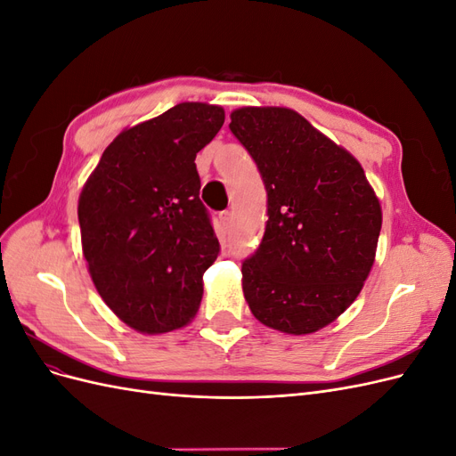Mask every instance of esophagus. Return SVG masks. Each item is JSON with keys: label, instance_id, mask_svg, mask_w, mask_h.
Wrapping results in <instances>:
<instances>
[{"label": "esophagus", "instance_id": "esophagus-1", "mask_svg": "<svg viewBox=\"0 0 456 456\" xmlns=\"http://www.w3.org/2000/svg\"><path fill=\"white\" fill-rule=\"evenodd\" d=\"M218 218H220V224H223L224 228L232 226V211H223Z\"/></svg>", "mask_w": 456, "mask_h": 456}]
</instances>
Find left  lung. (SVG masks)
I'll list each match as a JSON object with an SVG mask.
<instances>
[{
  "label": "left lung",
  "instance_id": "1",
  "mask_svg": "<svg viewBox=\"0 0 456 456\" xmlns=\"http://www.w3.org/2000/svg\"><path fill=\"white\" fill-rule=\"evenodd\" d=\"M230 119L268 194L265 236L241 265L245 300L266 327L315 333L362 291L382 226L379 198L360 161L295 110L245 106Z\"/></svg>",
  "mask_w": 456,
  "mask_h": 456
}]
</instances>
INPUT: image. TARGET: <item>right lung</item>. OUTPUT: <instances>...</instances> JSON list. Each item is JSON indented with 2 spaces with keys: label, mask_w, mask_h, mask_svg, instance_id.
Segmentation results:
<instances>
[{
  "label": "right lung",
  "mask_w": 456,
  "mask_h": 456,
  "mask_svg": "<svg viewBox=\"0 0 456 456\" xmlns=\"http://www.w3.org/2000/svg\"><path fill=\"white\" fill-rule=\"evenodd\" d=\"M223 123L220 106L183 102L121 131L79 194L91 280L139 333L181 329L200 308L203 273L220 245L194 161Z\"/></svg>",
  "instance_id": "obj_1"
}]
</instances>
